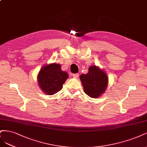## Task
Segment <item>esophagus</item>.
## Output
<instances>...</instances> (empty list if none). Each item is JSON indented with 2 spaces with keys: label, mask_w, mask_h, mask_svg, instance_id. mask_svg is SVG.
I'll use <instances>...</instances> for the list:
<instances>
[{
  "label": "esophagus",
  "mask_w": 147,
  "mask_h": 147,
  "mask_svg": "<svg viewBox=\"0 0 147 147\" xmlns=\"http://www.w3.org/2000/svg\"><path fill=\"white\" fill-rule=\"evenodd\" d=\"M79 74L78 73H76V74H72V76H73V78H78V77H79Z\"/></svg>",
  "instance_id": "obj_1"
}]
</instances>
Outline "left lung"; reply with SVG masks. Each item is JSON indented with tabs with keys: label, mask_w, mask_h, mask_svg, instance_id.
<instances>
[{
	"label": "left lung",
	"mask_w": 147,
	"mask_h": 147,
	"mask_svg": "<svg viewBox=\"0 0 147 147\" xmlns=\"http://www.w3.org/2000/svg\"><path fill=\"white\" fill-rule=\"evenodd\" d=\"M84 87V91L92 98H98L105 92L108 78L106 74L96 66H92L87 74L80 76Z\"/></svg>",
	"instance_id": "obj_1"
}]
</instances>
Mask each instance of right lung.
Returning a JSON list of instances; mask_svg holds the SVG:
<instances>
[{
  "instance_id": "right-lung-1",
  "label": "right lung",
  "mask_w": 147,
  "mask_h": 147,
  "mask_svg": "<svg viewBox=\"0 0 147 147\" xmlns=\"http://www.w3.org/2000/svg\"><path fill=\"white\" fill-rule=\"evenodd\" d=\"M68 76L67 72L61 71L59 64L52 63L41 68L38 76V81L42 90L52 95L61 90Z\"/></svg>"
}]
</instances>
